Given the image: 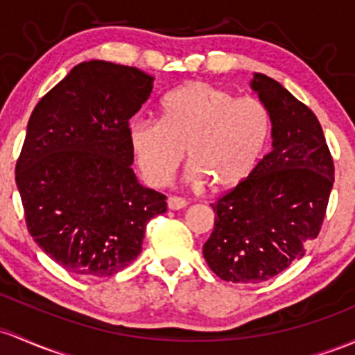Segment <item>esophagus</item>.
Here are the masks:
<instances>
[{
	"instance_id": "34e87169",
	"label": "esophagus",
	"mask_w": 355,
	"mask_h": 355,
	"mask_svg": "<svg viewBox=\"0 0 355 355\" xmlns=\"http://www.w3.org/2000/svg\"><path fill=\"white\" fill-rule=\"evenodd\" d=\"M166 205H168L170 210H180V209L187 207V202L180 197H168V200H166Z\"/></svg>"
}]
</instances>
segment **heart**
<instances>
[{
	"label": "heart",
	"mask_w": 355,
	"mask_h": 355,
	"mask_svg": "<svg viewBox=\"0 0 355 355\" xmlns=\"http://www.w3.org/2000/svg\"><path fill=\"white\" fill-rule=\"evenodd\" d=\"M270 133V111L259 99L196 80L163 97L159 121H131L128 141L146 184H168L187 150L190 180L227 192L251 177Z\"/></svg>",
	"instance_id": "b5f03b06"
}]
</instances>
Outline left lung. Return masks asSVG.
Listing matches in <instances>:
<instances>
[{"mask_svg":"<svg viewBox=\"0 0 355 355\" xmlns=\"http://www.w3.org/2000/svg\"><path fill=\"white\" fill-rule=\"evenodd\" d=\"M251 89L270 111L272 150L212 204L216 222L204 244L210 270L232 283L266 282L302 258L334 185V159L311 109L264 73H254Z\"/></svg>","mask_w":355,"mask_h":355,"instance_id":"1","label":"left lung"}]
</instances>
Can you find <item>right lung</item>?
Masks as SVG:
<instances>
[{
	"label": "right lung",
	"instance_id": "obj_1",
	"mask_svg": "<svg viewBox=\"0 0 355 355\" xmlns=\"http://www.w3.org/2000/svg\"><path fill=\"white\" fill-rule=\"evenodd\" d=\"M155 77L104 60L76 65L42 97L26 126L15 180L28 232L64 270L112 276L141 252L165 196L136 178L130 119Z\"/></svg>",
	"mask_w": 355,
	"mask_h": 355
}]
</instances>
